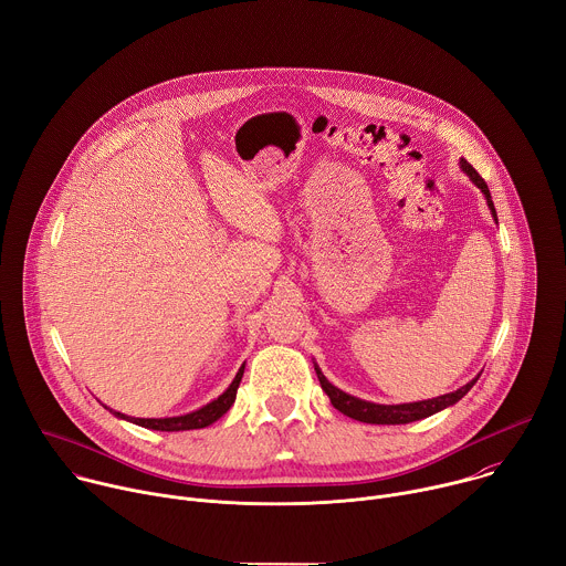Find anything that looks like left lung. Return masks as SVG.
I'll use <instances>...</instances> for the list:
<instances>
[{"label":"left lung","mask_w":566,"mask_h":566,"mask_svg":"<svg viewBox=\"0 0 566 566\" xmlns=\"http://www.w3.org/2000/svg\"><path fill=\"white\" fill-rule=\"evenodd\" d=\"M460 169L473 180V185L484 193V200L493 213V220L497 222V213H495V205H493V198H491V191H489V185L484 182V178L473 169V165L467 160V158H460ZM314 370H316V377L321 381V388L325 390V395L329 397L332 406L344 412L346 417H353L357 421H364V423H384V426H395V423H410V421H419V419H426L448 406L458 403L473 386L475 381L480 379V375L469 381L467 386L453 390V392H446L441 397H432V399H423V401H410V403H375V401H366V399H359L355 395H348L344 392L342 388H336L334 384L327 381V377L321 373V368L316 366L314 361Z\"/></svg>","instance_id":"1"}]
</instances>
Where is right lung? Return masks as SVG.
Returning a JSON list of instances; mask_svg holds the SVG:
<instances>
[{
	"label": "right lung",
	"instance_id": "add662e5",
	"mask_svg": "<svg viewBox=\"0 0 566 566\" xmlns=\"http://www.w3.org/2000/svg\"><path fill=\"white\" fill-rule=\"evenodd\" d=\"M243 373H245V364L239 368L237 377L232 379V384L228 386V390H224L222 395H218L213 401L205 403L202 408L198 410H191L187 415H178V417H129L125 412H118L113 410L108 406V412L116 415L118 419H125V421H132L136 426H143V428H149V430H163V432H178V430H196V428H207L211 426L213 421H218L224 412H228L232 408V403L237 401V390L241 386V379H243Z\"/></svg>",
	"mask_w": 566,
	"mask_h": 566
}]
</instances>
